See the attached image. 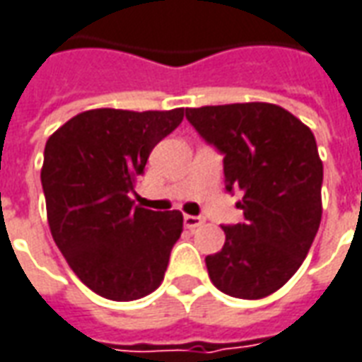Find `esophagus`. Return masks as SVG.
I'll use <instances>...</instances> for the list:
<instances>
[{"instance_id": "esophagus-1", "label": "esophagus", "mask_w": 362, "mask_h": 362, "mask_svg": "<svg viewBox=\"0 0 362 362\" xmlns=\"http://www.w3.org/2000/svg\"><path fill=\"white\" fill-rule=\"evenodd\" d=\"M183 224H185V228H189V230H194V228H199L204 224V218L185 214V216H183Z\"/></svg>"}]
</instances>
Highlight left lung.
Returning a JSON list of instances; mask_svg holds the SVG:
<instances>
[{
    "label": "left lung",
    "instance_id": "left-lung-1",
    "mask_svg": "<svg viewBox=\"0 0 362 362\" xmlns=\"http://www.w3.org/2000/svg\"><path fill=\"white\" fill-rule=\"evenodd\" d=\"M194 130L224 153L226 189H242V224L222 226L206 269L218 291L257 300L279 291L306 259L322 220L324 165L302 120L273 103L187 109Z\"/></svg>",
    "mask_w": 362,
    "mask_h": 362
}]
</instances>
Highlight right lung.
<instances>
[{
    "label": "right lung",
    "mask_w": 362,
    "mask_h": 362,
    "mask_svg": "<svg viewBox=\"0 0 362 362\" xmlns=\"http://www.w3.org/2000/svg\"><path fill=\"white\" fill-rule=\"evenodd\" d=\"M183 115L93 109L46 142L40 181L54 242L79 281L103 298L138 300L163 281L183 214L134 206L128 194Z\"/></svg>",
    "instance_id": "right-lung-1"
}]
</instances>
